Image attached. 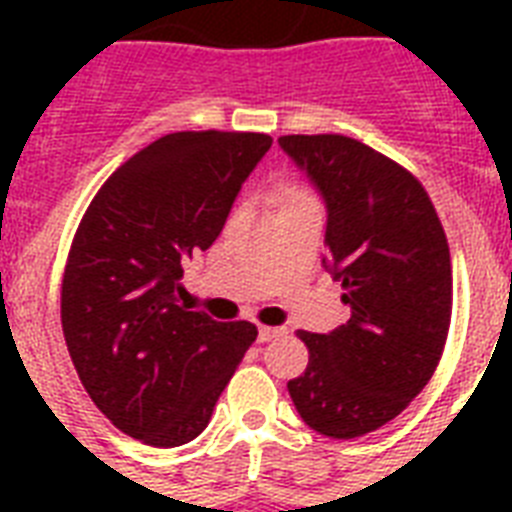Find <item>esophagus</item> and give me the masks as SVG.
<instances>
[{"label":"esophagus","instance_id":"34e87169","mask_svg":"<svg viewBox=\"0 0 512 512\" xmlns=\"http://www.w3.org/2000/svg\"><path fill=\"white\" fill-rule=\"evenodd\" d=\"M284 335H287V327H260V332H257V340L271 342V340H276V337H284Z\"/></svg>","mask_w":512,"mask_h":512}]
</instances>
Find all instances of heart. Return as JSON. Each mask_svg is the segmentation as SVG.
<instances>
[{
    "label": "heart",
    "instance_id": "1",
    "mask_svg": "<svg viewBox=\"0 0 512 512\" xmlns=\"http://www.w3.org/2000/svg\"><path fill=\"white\" fill-rule=\"evenodd\" d=\"M308 199H313L311 193L305 191V188L292 185V188H287V191L281 193V207H289V204H297V201H308Z\"/></svg>",
    "mask_w": 512,
    "mask_h": 512
}]
</instances>
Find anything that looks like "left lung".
<instances>
[{
    "label": "left lung",
    "instance_id": "8db88e82",
    "mask_svg": "<svg viewBox=\"0 0 512 512\" xmlns=\"http://www.w3.org/2000/svg\"><path fill=\"white\" fill-rule=\"evenodd\" d=\"M281 151L327 207L324 268L350 319L287 382L297 414L329 438H358L404 412L436 372L452 319V257L428 193L404 167L345 135H284Z\"/></svg>",
    "mask_w": 512,
    "mask_h": 512
}]
</instances>
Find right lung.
<instances>
[{
	"instance_id": "1",
	"label": "right lung",
	"mask_w": 512,
	"mask_h": 512,
	"mask_svg": "<svg viewBox=\"0 0 512 512\" xmlns=\"http://www.w3.org/2000/svg\"><path fill=\"white\" fill-rule=\"evenodd\" d=\"M260 132H172L108 177L71 244L60 319L84 390L127 436L188 444L257 329L188 311L183 263L212 247L268 154Z\"/></svg>"
}]
</instances>
